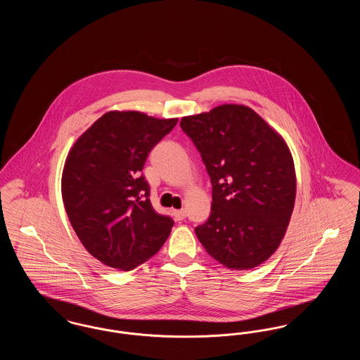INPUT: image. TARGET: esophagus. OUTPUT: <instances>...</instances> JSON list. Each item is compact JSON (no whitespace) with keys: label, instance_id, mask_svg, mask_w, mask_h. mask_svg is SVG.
<instances>
[{"label":"esophagus","instance_id":"obj_1","mask_svg":"<svg viewBox=\"0 0 360 360\" xmlns=\"http://www.w3.org/2000/svg\"><path fill=\"white\" fill-rule=\"evenodd\" d=\"M172 214H174V217H175L178 221H181V220H184V219L186 217V210H185V209L172 210Z\"/></svg>","mask_w":360,"mask_h":360}]
</instances>
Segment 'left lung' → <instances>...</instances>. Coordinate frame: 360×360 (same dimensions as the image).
I'll list each match as a JSON object with an SVG mask.
<instances>
[{"label":"left lung","mask_w":360,"mask_h":360,"mask_svg":"<svg viewBox=\"0 0 360 360\" xmlns=\"http://www.w3.org/2000/svg\"><path fill=\"white\" fill-rule=\"evenodd\" d=\"M212 182L207 221L195 226L206 252L232 270L267 260L283 239L295 201V170L285 140L251 108L220 105L182 117Z\"/></svg>","instance_id":"left-lung-1"}]
</instances>
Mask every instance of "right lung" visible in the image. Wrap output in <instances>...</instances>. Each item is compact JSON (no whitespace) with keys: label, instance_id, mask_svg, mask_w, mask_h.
I'll return each instance as SVG.
<instances>
[{"label":"right lung","instance_id":"right-lung-1","mask_svg":"<svg viewBox=\"0 0 360 360\" xmlns=\"http://www.w3.org/2000/svg\"><path fill=\"white\" fill-rule=\"evenodd\" d=\"M178 119L108 112L72 146L62 174V197L77 236L103 264L134 270L156 254L172 232V217L150 201L141 170Z\"/></svg>","mask_w":360,"mask_h":360}]
</instances>
